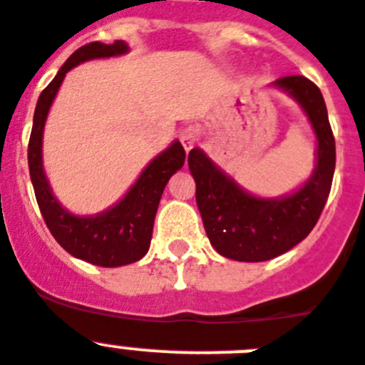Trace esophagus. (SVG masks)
Masks as SVG:
<instances>
[{
  "label": "esophagus",
  "mask_w": 365,
  "mask_h": 365,
  "mask_svg": "<svg viewBox=\"0 0 365 365\" xmlns=\"http://www.w3.org/2000/svg\"><path fill=\"white\" fill-rule=\"evenodd\" d=\"M196 140H198V138H196V129H195V127L187 125V127H183L182 130H180V142H182L183 149H185L187 153H189V150L192 149V147H195Z\"/></svg>",
  "instance_id": "esophagus-1"
}]
</instances>
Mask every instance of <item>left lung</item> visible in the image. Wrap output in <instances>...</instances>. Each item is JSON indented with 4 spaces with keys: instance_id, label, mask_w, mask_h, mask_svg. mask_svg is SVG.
<instances>
[{
    "instance_id": "obj_1",
    "label": "left lung",
    "mask_w": 365,
    "mask_h": 365,
    "mask_svg": "<svg viewBox=\"0 0 365 365\" xmlns=\"http://www.w3.org/2000/svg\"><path fill=\"white\" fill-rule=\"evenodd\" d=\"M305 110L317 134V167L297 192L256 198L218 169L200 149L189 153L196 203L212 247L238 262H265L284 255L313 231L329 196L336 149L320 88L304 76L274 81Z\"/></svg>"
}]
</instances>
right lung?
<instances>
[{
    "mask_svg": "<svg viewBox=\"0 0 365 365\" xmlns=\"http://www.w3.org/2000/svg\"><path fill=\"white\" fill-rule=\"evenodd\" d=\"M127 51L129 47L121 39H116L110 45L93 41L78 48L58 71L54 80L43 88V93L39 94L31 140H29L31 180L39 211L48 231L65 251L100 267H120L145 256L153 238L154 216L158 211L160 198L170 176L182 169L185 162V150L176 140L169 149L163 150L145 167L129 192L116 205L110 207L109 211L96 216H76L63 209L52 195L41 162V142H43V127L48 109L65 74L81 61L120 56L125 54Z\"/></svg>",
    "mask_w": 365,
    "mask_h": 365,
    "instance_id": "obj_1",
    "label": "right lung"
}]
</instances>
